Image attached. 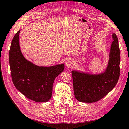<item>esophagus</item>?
Here are the masks:
<instances>
[{
  "label": "esophagus",
  "instance_id": "34e87169",
  "mask_svg": "<svg viewBox=\"0 0 129 129\" xmlns=\"http://www.w3.org/2000/svg\"><path fill=\"white\" fill-rule=\"evenodd\" d=\"M66 65L68 67H71L72 65H73L74 64V61L73 60L71 59H68V60H67V61H66Z\"/></svg>",
  "mask_w": 129,
  "mask_h": 129
}]
</instances>
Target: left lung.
I'll return each instance as SVG.
<instances>
[{
	"label": "left lung",
	"instance_id": "left-lung-1",
	"mask_svg": "<svg viewBox=\"0 0 129 129\" xmlns=\"http://www.w3.org/2000/svg\"><path fill=\"white\" fill-rule=\"evenodd\" d=\"M112 37L113 41L105 71L100 74L71 71L74 95L77 101L85 103L97 102L105 97L117 83L120 73V52L118 39L114 33Z\"/></svg>",
	"mask_w": 129,
	"mask_h": 129
}]
</instances>
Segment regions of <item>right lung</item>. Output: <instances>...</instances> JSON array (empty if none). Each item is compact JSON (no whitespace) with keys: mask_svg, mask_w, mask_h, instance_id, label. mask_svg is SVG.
I'll return each mask as SVG.
<instances>
[{"mask_svg":"<svg viewBox=\"0 0 129 129\" xmlns=\"http://www.w3.org/2000/svg\"><path fill=\"white\" fill-rule=\"evenodd\" d=\"M18 31L12 40L9 64L14 86L25 97L36 102H45L52 97L55 78L65 68L64 64L39 67L24 57L21 52Z\"/></svg>","mask_w":129,"mask_h":129,"instance_id":"obj_1","label":"right lung"}]
</instances>
